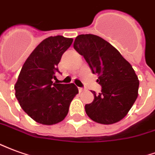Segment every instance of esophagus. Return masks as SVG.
<instances>
[{
    "mask_svg": "<svg viewBox=\"0 0 155 155\" xmlns=\"http://www.w3.org/2000/svg\"><path fill=\"white\" fill-rule=\"evenodd\" d=\"M83 90H84V89L82 88V87H78V91H79V92H82V91H83Z\"/></svg>",
    "mask_w": 155,
    "mask_h": 155,
    "instance_id": "1",
    "label": "esophagus"
}]
</instances>
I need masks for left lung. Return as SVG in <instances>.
<instances>
[{"label": "left lung", "instance_id": "obj_1", "mask_svg": "<svg viewBox=\"0 0 155 155\" xmlns=\"http://www.w3.org/2000/svg\"><path fill=\"white\" fill-rule=\"evenodd\" d=\"M73 48L84 57L101 91L85 106L87 115L96 122L110 125L125 117L138 97L139 79L135 70L110 43L94 35H80Z\"/></svg>", "mask_w": 155, "mask_h": 155}]
</instances>
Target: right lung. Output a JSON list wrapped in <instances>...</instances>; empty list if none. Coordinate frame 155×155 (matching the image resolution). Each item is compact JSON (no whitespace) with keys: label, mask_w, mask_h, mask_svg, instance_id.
<instances>
[{"label":"right lung","mask_w":155,"mask_h":155,"mask_svg":"<svg viewBox=\"0 0 155 155\" xmlns=\"http://www.w3.org/2000/svg\"><path fill=\"white\" fill-rule=\"evenodd\" d=\"M73 39L50 36L36 47L25 62L15 85L21 108L36 122L51 125L66 117L71 101L78 93L75 84L54 82L58 64Z\"/></svg>","instance_id":"add662e5"}]
</instances>
